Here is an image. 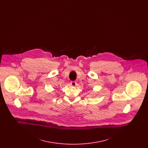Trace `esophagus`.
Returning <instances> with one entry per match:
<instances>
[{
    "label": "esophagus",
    "mask_w": 148,
    "mask_h": 148,
    "mask_svg": "<svg viewBox=\"0 0 148 148\" xmlns=\"http://www.w3.org/2000/svg\"><path fill=\"white\" fill-rule=\"evenodd\" d=\"M71 86H76V85H77V82H74V81L71 82Z\"/></svg>",
    "instance_id": "1"
}]
</instances>
